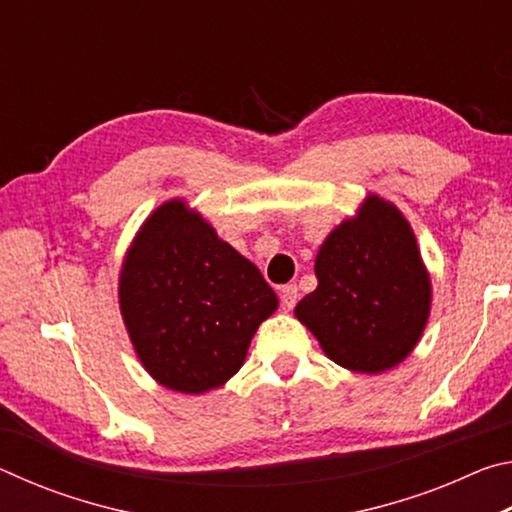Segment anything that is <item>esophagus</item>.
Instances as JSON below:
<instances>
[{
	"mask_svg": "<svg viewBox=\"0 0 512 512\" xmlns=\"http://www.w3.org/2000/svg\"><path fill=\"white\" fill-rule=\"evenodd\" d=\"M280 298H282V307H284V309H293V307H296V302H298V298H300L296 284H284V287L280 289Z\"/></svg>",
	"mask_w": 512,
	"mask_h": 512,
	"instance_id": "esophagus-1",
	"label": "esophagus"
}]
</instances>
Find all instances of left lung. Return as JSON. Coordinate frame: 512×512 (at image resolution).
<instances>
[{
  "label": "left lung",
  "mask_w": 512,
  "mask_h": 512,
  "mask_svg": "<svg viewBox=\"0 0 512 512\" xmlns=\"http://www.w3.org/2000/svg\"><path fill=\"white\" fill-rule=\"evenodd\" d=\"M318 287L296 318L329 359L354 372H384L409 357L431 309V282L409 221L370 194L354 219L329 232L316 255Z\"/></svg>",
  "instance_id": "left-lung-1"
}]
</instances>
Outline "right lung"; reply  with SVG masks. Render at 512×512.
<instances>
[{"label": "right lung", "instance_id": "right-lung-1", "mask_svg": "<svg viewBox=\"0 0 512 512\" xmlns=\"http://www.w3.org/2000/svg\"><path fill=\"white\" fill-rule=\"evenodd\" d=\"M119 309L149 375L171 391L198 395L244 366L277 296L253 262L173 198L144 221L128 248Z\"/></svg>", "mask_w": 512, "mask_h": 512}]
</instances>
